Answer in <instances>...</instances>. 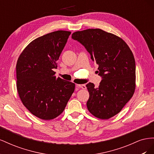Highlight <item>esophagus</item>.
Returning <instances> with one entry per match:
<instances>
[{
  "mask_svg": "<svg viewBox=\"0 0 154 154\" xmlns=\"http://www.w3.org/2000/svg\"><path fill=\"white\" fill-rule=\"evenodd\" d=\"M76 87L82 88V89H86V86L85 85H78V84H76Z\"/></svg>",
  "mask_w": 154,
  "mask_h": 154,
  "instance_id": "esophagus-1",
  "label": "esophagus"
}]
</instances>
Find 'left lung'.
<instances>
[{"instance_id": "1", "label": "left lung", "mask_w": 154, "mask_h": 154, "mask_svg": "<svg viewBox=\"0 0 154 154\" xmlns=\"http://www.w3.org/2000/svg\"><path fill=\"white\" fill-rule=\"evenodd\" d=\"M72 38L84 45L91 59L98 64L97 72L103 78L97 88L91 82L86 85L88 111L101 119L113 117L136 89V63L132 51L122 38L100 29L74 32Z\"/></svg>"}]
</instances>
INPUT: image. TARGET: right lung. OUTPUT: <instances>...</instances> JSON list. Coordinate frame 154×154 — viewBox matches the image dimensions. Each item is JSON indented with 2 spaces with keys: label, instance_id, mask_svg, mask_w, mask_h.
<instances>
[{
  "label": "right lung",
  "instance_id": "right-lung-1",
  "mask_svg": "<svg viewBox=\"0 0 154 154\" xmlns=\"http://www.w3.org/2000/svg\"><path fill=\"white\" fill-rule=\"evenodd\" d=\"M71 32L59 30L32 40L18 58L17 88L23 105L44 120L61 114L75 88L71 82L57 78L53 69Z\"/></svg>",
  "mask_w": 154,
  "mask_h": 154
}]
</instances>
